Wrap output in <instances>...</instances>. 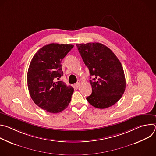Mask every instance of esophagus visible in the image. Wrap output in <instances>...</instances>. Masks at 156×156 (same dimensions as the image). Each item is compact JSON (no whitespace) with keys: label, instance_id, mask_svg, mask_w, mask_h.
Listing matches in <instances>:
<instances>
[{"label":"esophagus","instance_id":"1","mask_svg":"<svg viewBox=\"0 0 156 156\" xmlns=\"http://www.w3.org/2000/svg\"><path fill=\"white\" fill-rule=\"evenodd\" d=\"M80 84H81V81L78 80V82L76 83V84H75V86H76V87H78L80 86Z\"/></svg>","mask_w":156,"mask_h":156}]
</instances>
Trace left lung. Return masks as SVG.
Listing matches in <instances>:
<instances>
[{
	"mask_svg": "<svg viewBox=\"0 0 156 156\" xmlns=\"http://www.w3.org/2000/svg\"><path fill=\"white\" fill-rule=\"evenodd\" d=\"M76 46L93 78L90 80L92 93L86 98L87 101L98 108L114 105L122 98L126 87L120 60L108 48L99 42L78 44Z\"/></svg>",
	"mask_w": 156,
	"mask_h": 156,
	"instance_id": "left-lung-1",
	"label": "left lung"
}]
</instances>
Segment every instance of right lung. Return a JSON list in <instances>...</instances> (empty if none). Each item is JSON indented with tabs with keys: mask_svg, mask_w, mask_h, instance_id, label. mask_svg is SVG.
Masks as SVG:
<instances>
[{
	"mask_svg": "<svg viewBox=\"0 0 156 156\" xmlns=\"http://www.w3.org/2000/svg\"><path fill=\"white\" fill-rule=\"evenodd\" d=\"M73 46L72 44H48L41 48L30 62L27 74L30 96L37 106L48 112H60L71 101L73 87L55 80L63 75L62 60Z\"/></svg>",
	"mask_w": 156,
	"mask_h": 156,
	"instance_id": "right-lung-1",
	"label": "right lung"
}]
</instances>
